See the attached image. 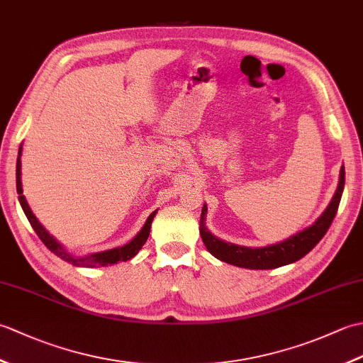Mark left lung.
<instances>
[{
    "label": "left lung",
    "instance_id": "obj_1",
    "mask_svg": "<svg viewBox=\"0 0 363 363\" xmlns=\"http://www.w3.org/2000/svg\"><path fill=\"white\" fill-rule=\"evenodd\" d=\"M343 187L345 167H342L340 169V179H338L335 194L333 199H330L329 206L326 207V211L321 213V217L312 226L306 228L301 233L289 237L287 240L276 245H268L264 246V248H248V246H240L220 240V238L212 235L211 230L206 228V204L201 211V220H199V234H201L207 251L217 259L226 262V264L250 269H273L289 265L299 260L301 257H304L325 237L330 223H333L335 217L338 204H340Z\"/></svg>",
    "mask_w": 363,
    "mask_h": 363
}]
</instances>
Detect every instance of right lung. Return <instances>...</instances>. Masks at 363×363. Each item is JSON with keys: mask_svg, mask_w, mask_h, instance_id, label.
I'll use <instances>...</instances> for the list:
<instances>
[{"mask_svg": "<svg viewBox=\"0 0 363 363\" xmlns=\"http://www.w3.org/2000/svg\"><path fill=\"white\" fill-rule=\"evenodd\" d=\"M20 157H21V146H20V150H18V157H17V194H18L20 204L23 207V212L26 213V217H28V220L30 223V226H33V229L35 230V234L38 235V238H40V240L45 243L46 248L56 254L57 257H60L62 260L68 262V264H72L74 267L94 268V267L112 265V264H117V262H126L129 259H133L135 254L142 250V246L145 245V242L148 240L151 223H152V218L156 217V212L157 211H154L150 215L140 233H138L129 243L120 246V248H113V250H109V251L89 254V256H84V257H74V256H72L70 252H67L64 250V246L60 245L52 235H50L48 230H46L40 225V221L35 218V215L33 213L29 204L26 203V198H25V195H23V189H21V160H20Z\"/></svg>", "mask_w": 363, "mask_h": 363, "instance_id": "obj_1", "label": "right lung"}]
</instances>
